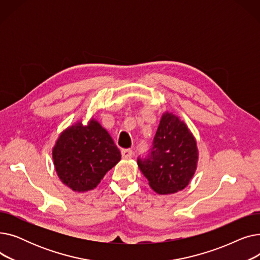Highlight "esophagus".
Masks as SVG:
<instances>
[{
	"mask_svg": "<svg viewBox=\"0 0 260 260\" xmlns=\"http://www.w3.org/2000/svg\"><path fill=\"white\" fill-rule=\"evenodd\" d=\"M122 157L124 159H129L133 157V151L129 148H125V149H122Z\"/></svg>",
	"mask_w": 260,
	"mask_h": 260,
	"instance_id": "obj_1",
	"label": "esophagus"
}]
</instances>
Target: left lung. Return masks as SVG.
Wrapping results in <instances>:
<instances>
[{
	"mask_svg": "<svg viewBox=\"0 0 260 260\" xmlns=\"http://www.w3.org/2000/svg\"><path fill=\"white\" fill-rule=\"evenodd\" d=\"M198 147L183 120L170 112L161 116L151 155L138 159L149 186L159 195L177 193L192 180L198 165Z\"/></svg>",
	"mask_w": 260,
	"mask_h": 260,
	"instance_id": "obj_1",
	"label": "left lung"
}]
</instances>
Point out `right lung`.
<instances>
[{
    "label": "right lung",
    "mask_w": 260,
    "mask_h": 260,
    "mask_svg": "<svg viewBox=\"0 0 260 260\" xmlns=\"http://www.w3.org/2000/svg\"><path fill=\"white\" fill-rule=\"evenodd\" d=\"M51 155L62 183L78 193L97 187L105 174L121 160L111 135L94 118L86 125L77 121L65 128L56 140Z\"/></svg>",
    "instance_id": "right-lung-1"
}]
</instances>
